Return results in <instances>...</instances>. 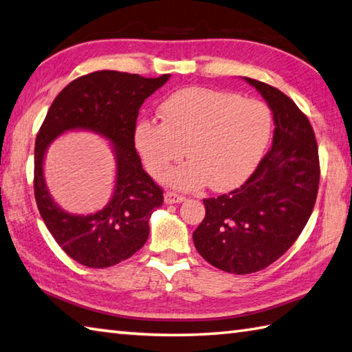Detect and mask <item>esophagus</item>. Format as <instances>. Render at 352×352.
<instances>
[{
  "instance_id": "34e87169",
  "label": "esophagus",
  "mask_w": 352,
  "mask_h": 352,
  "mask_svg": "<svg viewBox=\"0 0 352 352\" xmlns=\"http://www.w3.org/2000/svg\"><path fill=\"white\" fill-rule=\"evenodd\" d=\"M182 201H184L183 195H178L175 192H166L164 194V203L166 204H177V203H182Z\"/></svg>"
}]
</instances>
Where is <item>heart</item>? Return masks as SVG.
Segmentation results:
<instances>
[{
  "instance_id": "heart-1",
  "label": "heart",
  "mask_w": 352,
  "mask_h": 352,
  "mask_svg": "<svg viewBox=\"0 0 352 352\" xmlns=\"http://www.w3.org/2000/svg\"><path fill=\"white\" fill-rule=\"evenodd\" d=\"M158 117L133 127V148L146 170L162 180L177 162L190 158L169 175V184L195 190L237 188L257 168L270 143L272 113L263 101L209 87H184L158 104Z\"/></svg>"
}]
</instances>
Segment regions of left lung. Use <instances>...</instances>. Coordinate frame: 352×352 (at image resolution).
Listing matches in <instances>:
<instances>
[{
  "mask_svg": "<svg viewBox=\"0 0 352 352\" xmlns=\"http://www.w3.org/2000/svg\"><path fill=\"white\" fill-rule=\"evenodd\" d=\"M270 106L272 146L241 188L203 200L192 234L198 254L231 274L265 270L289 249L308 223L318 190L320 164L309 120L278 89L243 76Z\"/></svg>",
  "mask_w": 352,
  "mask_h": 352,
  "instance_id": "obj_1",
  "label": "left lung"
}]
</instances>
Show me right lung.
<instances>
[{
    "instance_id": "add662e5",
    "label": "right lung",
    "mask_w": 352,
    "mask_h": 352,
    "mask_svg": "<svg viewBox=\"0 0 352 352\" xmlns=\"http://www.w3.org/2000/svg\"><path fill=\"white\" fill-rule=\"evenodd\" d=\"M169 76L143 78L117 70L80 76L56 95L44 118L35 142V200L55 241L82 266L117 265L142 249L149 237L151 215L163 204V190L144 172L132 135L140 107ZM69 130L92 131L107 139L116 158L113 197L94 214L63 210L43 178L48 146Z\"/></svg>"
}]
</instances>
